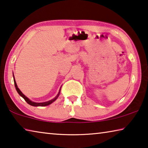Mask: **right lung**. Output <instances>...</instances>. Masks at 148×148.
I'll list each match as a JSON object with an SVG mask.
<instances>
[{"label": "right lung", "instance_id": "add662e5", "mask_svg": "<svg viewBox=\"0 0 148 148\" xmlns=\"http://www.w3.org/2000/svg\"><path fill=\"white\" fill-rule=\"evenodd\" d=\"M14 84H15V87H16V91H17V92H18L19 95H20V96H21L23 98L25 99V101L27 103H28L29 104L31 105V106H47V105H49L50 104H51L52 102H54L57 99V97H59V94L57 95V96L56 97V98H54L53 99L51 100V101H47V102H40V103H38V102H32L31 101H30V100L27 98V97L26 96H25V95L22 93L21 91H20L19 89L17 87V86L16 84V80H15V79H14Z\"/></svg>", "mask_w": 148, "mask_h": 148}]
</instances>
